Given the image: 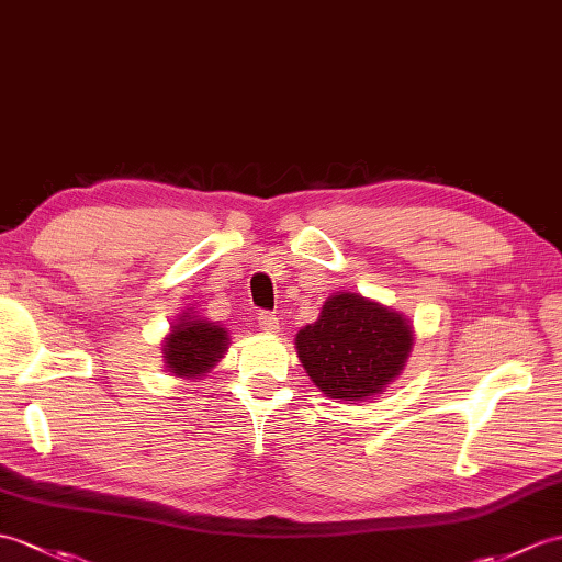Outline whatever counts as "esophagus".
<instances>
[{
    "mask_svg": "<svg viewBox=\"0 0 562 562\" xmlns=\"http://www.w3.org/2000/svg\"><path fill=\"white\" fill-rule=\"evenodd\" d=\"M258 328L266 333H278L280 330V318L272 311H260L258 313Z\"/></svg>",
    "mask_w": 562,
    "mask_h": 562,
    "instance_id": "1",
    "label": "esophagus"
}]
</instances>
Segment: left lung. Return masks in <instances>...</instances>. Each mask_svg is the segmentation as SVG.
I'll return each mask as SVG.
<instances>
[{
	"mask_svg": "<svg viewBox=\"0 0 562 562\" xmlns=\"http://www.w3.org/2000/svg\"><path fill=\"white\" fill-rule=\"evenodd\" d=\"M407 318L359 294H335L296 335L311 381L333 400L371 397L400 375L412 349Z\"/></svg>",
	"mask_w": 562,
	"mask_h": 562,
	"instance_id": "obj_1",
	"label": "left lung"
}]
</instances>
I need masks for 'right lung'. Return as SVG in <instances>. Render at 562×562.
<instances>
[{"instance_id": "right-lung-1", "label": "right lung", "mask_w": 562, "mask_h": 562, "mask_svg": "<svg viewBox=\"0 0 562 562\" xmlns=\"http://www.w3.org/2000/svg\"><path fill=\"white\" fill-rule=\"evenodd\" d=\"M227 333L201 318H181L165 340V363L177 375H201L225 355Z\"/></svg>"}]
</instances>
